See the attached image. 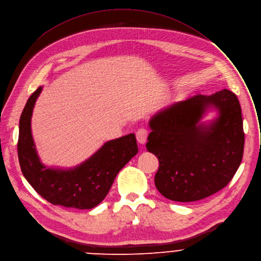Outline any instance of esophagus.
<instances>
[{
	"instance_id": "obj_1",
	"label": "esophagus",
	"mask_w": 261,
	"mask_h": 261,
	"mask_svg": "<svg viewBox=\"0 0 261 261\" xmlns=\"http://www.w3.org/2000/svg\"><path fill=\"white\" fill-rule=\"evenodd\" d=\"M148 130L147 129H139L137 132H136V139L138 143L140 145H144L146 143L147 140V137H148Z\"/></svg>"
}]
</instances>
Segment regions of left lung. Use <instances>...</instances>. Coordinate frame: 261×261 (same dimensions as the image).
I'll list each match as a JSON object with an SVG mask.
<instances>
[{
	"mask_svg": "<svg viewBox=\"0 0 261 261\" xmlns=\"http://www.w3.org/2000/svg\"><path fill=\"white\" fill-rule=\"evenodd\" d=\"M210 108L219 115L205 124L200 120ZM149 126L152 131L146 147L159 160L155 186L169 200L194 202L216 194L242 162V108L228 89L175 103L155 114Z\"/></svg>",
	"mask_w": 261,
	"mask_h": 261,
	"instance_id": "left-lung-1",
	"label": "left lung"
}]
</instances>
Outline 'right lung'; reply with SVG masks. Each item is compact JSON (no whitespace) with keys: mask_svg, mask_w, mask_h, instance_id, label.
<instances>
[{"mask_svg":"<svg viewBox=\"0 0 261 261\" xmlns=\"http://www.w3.org/2000/svg\"><path fill=\"white\" fill-rule=\"evenodd\" d=\"M42 90L30 96L19 118L17 154L23 177L36 193L53 205L90 209L107 196L116 177L137 152L133 133L105 143L91 157L73 169L48 168L40 162L31 132V116Z\"/></svg>","mask_w":261,"mask_h":261,"instance_id":"1","label":"right lung"}]
</instances>
